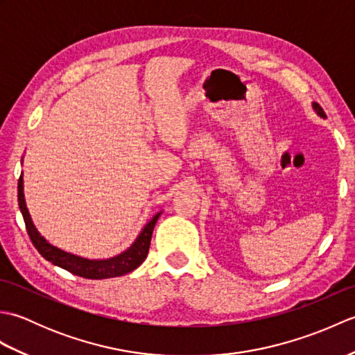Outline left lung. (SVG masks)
<instances>
[{"label": "left lung", "instance_id": "left-lung-1", "mask_svg": "<svg viewBox=\"0 0 355 355\" xmlns=\"http://www.w3.org/2000/svg\"><path fill=\"white\" fill-rule=\"evenodd\" d=\"M313 107H314V110H315V111H318V114H319L320 117H327V114H325V111H323V110H322V107H320V105H319V103H313Z\"/></svg>", "mask_w": 355, "mask_h": 355}]
</instances>
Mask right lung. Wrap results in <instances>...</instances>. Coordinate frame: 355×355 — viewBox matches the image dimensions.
Masks as SVG:
<instances>
[{
  "label": "right lung",
  "mask_w": 355,
  "mask_h": 355,
  "mask_svg": "<svg viewBox=\"0 0 355 355\" xmlns=\"http://www.w3.org/2000/svg\"><path fill=\"white\" fill-rule=\"evenodd\" d=\"M22 191H24V187H22V175H21L18 180V202H19L22 218H24L30 241L33 243L36 250L40 252L45 259L50 261L51 263H55V266L61 267L80 277L108 279V277H116V276H123L126 273H131V271L137 268L148 256L150 238H153V230L155 227V223L158 220V216H160V214H157L153 220L145 225V229L141 230L139 238L135 239V243L128 248L126 252L120 253L114 256V258H110V259L92 261V259L80 258V256H76V254L67 253L61 250V248L51 245L40 235V232L35 229V225L32 223V218L28 215V210L26 207L24 192Z\"/></svg>",
  "instance_id": "1"
}]
</instances>
